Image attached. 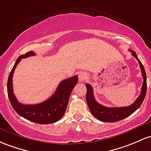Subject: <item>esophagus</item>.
Listing matches in <instances>:
<instances>
[{
  "instance_id": "1",
  "label": "esophagus",
  "mask_w": 151,
  "mask_h": 151,
  "mask_svg": "<svg viewBox=\"0 0 151 151\" xmlns=\"http://www.w3.org/2000/svg\"><path fill=\"white\" fill-rule=\"evenodd\" d=\"M86 78H87V76H86V74L85 73H81L79 74V82L83 83L85 80L86 79Z\"/></svg>"
}]
</instances>
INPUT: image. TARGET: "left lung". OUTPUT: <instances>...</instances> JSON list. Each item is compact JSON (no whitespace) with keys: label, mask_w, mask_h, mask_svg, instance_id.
I'll return each instance as SVG.
<instances>
[{"label":"left lung","mask_w":151,"mask_h":151,"mask_svg":"<svg viewBox=\"0 0 151 151\" xmlns=\"http://www.w3.org/2000/svg\"><path fill=\"white\" fill-rule=\"evenodd\" d=\"M131 52L132 55L134 56L136 60L139 63L140 68L141 69V73L143 78V86L141 88V92L139 95L138 98L135 100V101L130 106H126V107H106L102 105L99 104L95 99L93 96V90L91 85L87 83L86 85L87 92H86V101H87L88 106L89 110L93 116L95 118H97L99 121L103 122H117L124 119L133 113L140 108L143 103L144 98L146 95L147 91V80H146V73H145V68H144L143 64L141 63L140 60L138 59L136 53L133 50H129Z\"/></svg>","instance_id":"1"}]
</instances>
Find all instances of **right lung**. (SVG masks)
Instances as JSON below:
<instances>
[{"mask_svg":"<svg viewBox=\"0 0 151 151\" xmlns=\"http://www.w3.org/2000/svg\"><path fill=\"white\" fill-rule=\"evenodd\" d=\"M33 51H29L18 58L10 73L8 79V96L12 107L18 115L28 121L39 124H50L58 121L63 116L66 110L69 98L73 89L77 84L78 78L74 76L62 81L56 91L49 99L35 105H24L18 102L13 93V76L15 68L22 58L35 55Z\"/></svg>","mask_w":151,"mask_h":151,"instance_id":"add662e5","label":"right lung"}]
</instances>
